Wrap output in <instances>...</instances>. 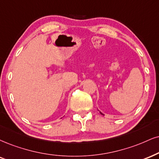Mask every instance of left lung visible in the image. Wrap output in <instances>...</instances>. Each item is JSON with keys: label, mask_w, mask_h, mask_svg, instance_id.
<instances>
[{"label": "left lung", "mask_w": 159, "mask_h": 159, "mask_svg": "<svg viewBox=\"0 0 159 159\" xmlns=\"http://www.w3.org/2000/svg\"><path fill=\"white\" fill-rule=\"evenodd\" d=\"M100 113H101V114H103V113H101V112H100Z\"/></svg>", "instance_id": "8db88e82"}]
</instances>
